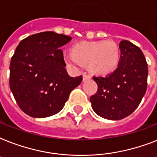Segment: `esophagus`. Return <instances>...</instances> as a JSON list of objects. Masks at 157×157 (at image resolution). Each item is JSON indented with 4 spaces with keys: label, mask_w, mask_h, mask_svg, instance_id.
<instances>
[{
    "label": "esophagus",
    "mask_w": 157,
    "mask_h": 157,
    "mask_svg": "<svg viewBox=\"0 0 157 157\" xmlns=\"http://www.w3.org/2000/svg\"><path fill=\"white\" fill-rule=\"evenodd\" d=\"M91 78V76L90 75H88V74L85 73L83 75V81H87V80H90Z\"/></svg>",
    "instance_id": "34e87169"
}]
</instances>
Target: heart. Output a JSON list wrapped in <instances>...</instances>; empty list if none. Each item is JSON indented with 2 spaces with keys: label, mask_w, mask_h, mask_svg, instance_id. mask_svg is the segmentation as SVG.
Returning a JSON list of instances; mask_svg holds the SVG:
<instances>
[{
  "label": "heart",
  "mask_w": 157,
  "mask_h": 157,
  "mask_svg": "<svg viewBox=\"0 0 157 157\" xmlns=\"http://www.w3.org/2000/svg\"><path fill=\"white\" fill-rule=\"evenodd\" d=\"M72 54L65 56L69 63L88 64L89 69L97 75L112 73L119 65L120 50L112 41L100 40L76 44L72 48Z\"/></svg>",
  "instance_id": "obj_1"
}]
</instances>
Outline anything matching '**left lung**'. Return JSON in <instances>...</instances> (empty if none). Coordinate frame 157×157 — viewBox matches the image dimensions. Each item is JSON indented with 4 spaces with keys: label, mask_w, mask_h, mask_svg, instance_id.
<instances>
[{
    "label": "left lung",
    "mask_w": 157,
    "mask_h": 157,
    "mask_svg": "<svg viewBox=\"0 0 157 157\" xmlns=\"http://www.w3.org/2000/svg\"><path fill=\"white\" fill-rule=\"evenodd\" d=\"M117 70L105 77L94 76L98 91L90 97L92 108L99 117L121 120L135 111L146 93L148 67L144 53L128 40H121Z\"/></svg>",
    "instance_id": "1"
}]
</instances>
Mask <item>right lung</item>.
Returning <instances> with one entry per match:
<instances>
[{
    "mask_svg": "<svg viewBox=\"0 0 157 157\" xmlns=\"http://www.w3.org/2000/svg\"><path fill=\"white\" fill-rule=\"evenodd\" d=\"M71 40L54 32L23 39L16 48L10 66V87L18 107L26 114L44 118L63 109L82 76L71 77L60 47Z\"/></svg>",
    "mask_w": 157,
    "mask_h": 157,
    "instance_id": "add662e5",
    "label": "right lung"
}]
</instances>
